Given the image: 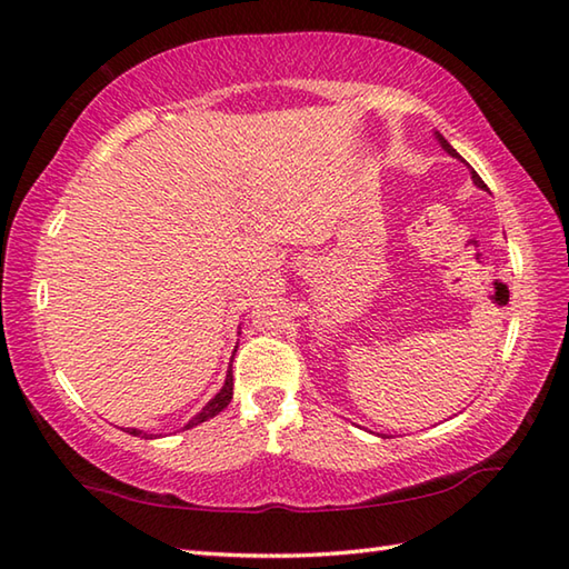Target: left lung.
Wrapping results in <instances>:
<instances>
[{
  "label": "left lung",
  "instance_id": "left-lung-1",
  "mask_svg": "<svg viewBox=\"0 0 569 569\" xmlns=\"http://www.w3.org/2000/svg\"><path fill=\"white\" fill-rule=\"evenodd\" d=\"M438 141L442 143V149H445L447 153H450V156H455V159H459V153H457V151H455V149L450 147V143H447V139H445L442 134H438ZM471 180H475V183H477L479 188H485V190H489V188H487V183H485V180H481V178H479V173H477V171H471Z\"/></svg>",
  "mask_w": 569,
  "mask_h": 569
}]
</instances>
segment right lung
<instances>
[{
	"label": "right lung",
	"mask_w": 569,
	"mask_h": 569,
	"mask_svg": "<svg viewBox=\"0 0 569 569\" xmlns=\"http://www.w3.org/2000/svg\"><path fill=\"white\" fill-rule=\"evenodd\" d=\"M232 389H234V379H232V365H229V369H227V379H224V386L220 389V393H217L212 401L204 406L200 413L192 418L188 426H186V430L188 428H196V426H200V422H204V420H210V418H214L217 413H220V410H224L227 406H229V401H232ZM129 435H137V438H153V435H147V432H141V430H137V428H129L127 430Z\"/></svg>",
	"instance_id": "right-lung-1"
}]
</instances>
